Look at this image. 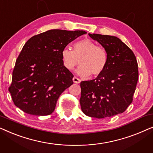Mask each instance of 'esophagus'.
Segmentation results:
<instances>
[{
  "label": "esophagus",
  "instance_id": "obj_1",
  "mask_svg": "<svg viewBox=\"0 0 153 153\" xmlns=\"http://www.w3.org/2000/svg\"><path fill=\"white\" fill-rule=\"evenodd\" d=\"M72 80H73V81H74V83H79L81 82L80 79H79V78H77V77H76V76L73 77Z\"/></svg>",
  "mask_w": 153,
  "mask_h": 153
}]
</instances>
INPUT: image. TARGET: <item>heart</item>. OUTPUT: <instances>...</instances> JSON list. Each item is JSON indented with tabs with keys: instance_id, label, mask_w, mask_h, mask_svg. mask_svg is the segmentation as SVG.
Returning a JSON list of instances; mask_svg holds the SVG:
<instances>
[{
	"instance_id": "heart-1",
	"label": "heart",
	"mask_w": 153,
	"mask_h": 153,
	"mask_svg": "<svg viewBox=\"0 0 153 153\" xmlns=\"http://www.w3.org/2000/svg\"><path fill=\"white\" fill-rule=\"evenodd\" d=\"M63 65L68 70L81 65L77 73L82 76H97L105 70L108 62L107 52L97 47L89 39H83L74 45V50L65 47L61 52ZM80 61L79 62V60Z\"/></svg>"
}]
</instances>
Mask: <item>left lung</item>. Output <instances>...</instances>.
<instances>
[{"mask_svg": "<svg viewBox=\"0 0 153 153\" xmlns=\"http://www.w3.org/2000/svg\"><path fill=\"white\" fill-rule=\"evenodd\" d=\"M108 54L105 70L97 78L81 82V108L83 114L97 118L122 114L132 102L139 79L133 51L118 37L91 34Z\"/></svg>", "mask_w": 153, "mask_h": 153, "instance_id": "left-lung-1", "label": "left lung"}]
</instances>
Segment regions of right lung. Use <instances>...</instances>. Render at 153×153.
<instances>
[{"instance_id": "right-lung-1", "label": "right lung", "mask_w": 153, "mask_h": 153, "mask_svg": "<svg viewBox=\"0 0 153 153\" xmlns=\"http://www.w3.org/2000/svg\"><path fill=\"white\" fill-rule=\"evenodd\" d=\"M85 33L53 29L26 42L16 60L9 88L15 106L34 116L53 112L58 97L73 84L74 75L64 66L61 52Z\"/></svg>"}]
</instances>
